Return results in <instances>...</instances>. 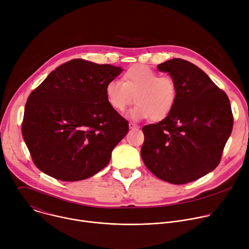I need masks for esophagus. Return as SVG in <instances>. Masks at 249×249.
<instances>
[{"label":"esophagus","mask_w":249,"mask_h":249,"mask_svg":"<svg viewBox=\"0 0 249 249\" xmlns=\"http://www.w3.org/2000/svg\"><path fill=\"white\" fill-rule=\"evenodd\" d=\"M128 126H129L130 129H133V128H137V127H138V125H137L136 124H133V123H129V124H128Z\"/></svg>","instance_id":"obj_1"}]
</instances>
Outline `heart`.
<instances>
[{
  "instance_id": "obj_1",
  "label": "heart",
  "mask_w": 249,
  "mask_h": 249,
  "mask_svg": "<svg viewBox=\"0 0 249 249\" xmlns=\"http://www.w3.org/2000/svg\"><path fill=\"white\" fill-rule=\"evenodd\" d=\"M108 105L117 111H124L135 97L137 105L130 111L133 120L150 118L160 121L174 109L178 98V86L170 75L160 73L146 66L129 68L123 81L111 80L106 86Z\"/></svg>"
}]
</instances>
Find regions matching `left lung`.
<instances>
[{
    "instance_id": "1",
    "label": "left lung",
    "mask_w": 249,
    "mask_h": 249,
    "mask_svg": "<svg viewBox=\"0 0 249 249\" xmlns=\"http://www.w3.org/2000/svg\"><path fill=\"white\" fill-rule=\"evenodd\" d=\"M158 69L177 81L178 98L167 117L142 127L141 155L157 178L184 184L219 164L233 126L231 102L202 70L185 60H169Z\"/></svg>"
}]
</instances>
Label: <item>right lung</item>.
Listing matches in <instances>:
<instances>
[{"label": "right lung", "mask_w": 249, "mask_h": 249, "mask_svg": "<svg viewBox=\"0 0 249 249\" xmlns=\"http://www.w3.org/2000/svg\"><path fill=\"white\" fill-rule=\"evenodd\" d=\"M120 67L73 59L52 71L29 95L22 135L35 165L64 181L89 178L107 165L127 133L106 86Z\"/></svg>", "instance_id": "right-lung-1"}]
</instances>
